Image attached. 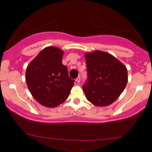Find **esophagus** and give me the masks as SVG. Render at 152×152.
I'll return each instance as SVG.
<instances>
[{"instance_id":"obj_1","label":"esophagus","mask_w":152,"mask_h":152,"mask_svg":"<svg viewBox=\"0 0 152 152\" xmlns=\"http://www.w3.org/2000/svg\"><path fill=\"white\" fill-rule=\"evenodd\" d=\"M76 81L78 83H79L80 81H81V77H80V76H78L77 78H76Z\"/></svg>"}]
</instances>
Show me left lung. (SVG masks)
Here are the masks:
<instances>
[{
    "instance_id": "8db88e82",
    "label": "left lung",
    "mask_w": 152,
    "mask_h": 152,
    "mask_svg": "<svg viewBox=\"0 0 152 152\" xmlns=\"http://www.w3.org/2000/svg\"><path fill=\"white\" fill-rule=\"evenodd\" d=\"M88 79L83 86L87 100L96 106H106L117 99L128 82L126 67L107 52L85 53Z\"/></svg>"
}]
</instances>
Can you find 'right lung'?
Returning a JSON list of instances; mask_svg holds the SVG:
<instances>
[{"label": "right lung", "instance_id": "obj_1", "mask_svg": "<svg viewBox=\"0 0 152 152\" xmlns=\"http://www.w3.org/2000/svg\"><path fill=\"white\" fill-rule=\"evenodd\" d=\"M64 50L48 46L31 61L26 71V81L31 95L41 105L56 107L69 97L74 81L62 64Z\"/></svg>", "mask_w": 152, "mask_h": 152}]
</instances>
